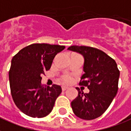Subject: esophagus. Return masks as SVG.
I'll list each match as a JSON object with an SVG mask.
<instances>
[{"label":"esophagus","mask_w":131,"mask_h":131,"mask_svg":"<svg viewBox=\"0 0 131 131\" xmlns=\"http://www.w3.org/2000/svg\"><path fill=\"white\" fill-rule=\"evenodd\" d=\"M67 89H68V86H62V90L63 91H66Z\"/></svg>","instance_id":"esophagus-1"}]
</instances>
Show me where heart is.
Here are the masks:
<instances>
[{
	"label": "heart",
	"mask_w": 131,
	"mask_h": 131,
	"mask_svg": "<svg viewBox=\"0 0 131 131\" xmlns=\"http://www.w3.org/2000/svg\"><path fill=\"white\" fill-rule=\"evenodd\" d=\"M63 81L66 83H69L71 80V77L69 76V75H64L63 77Z\"/></svg>",
	"instance_id": "1"
}]
</instances>
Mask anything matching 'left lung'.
<instances>
[{"label":"left lung","instance_id":"8db88e82","mask_svg":"<svg viewBox=\"0 0 131 131\" xmlns=\"http://www.w3.org/2000/svg\"><path fill=\"white\" fill-rule=\"evenodd\" d=\"M68 49L80 53L84 58V73L79 85L89 89V93H84L76 88L78 95L71 102L73 111L83 119L97 118L106 111L117 93L119 71L117 63L97 48L73 45Z\"/></svg>","mask_w":131,"mask_h":131}]
</instances>
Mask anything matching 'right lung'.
<instances>
[{"label": "right lung", "mask_w": 131, "mask_h": 131, "mask_svg": "<svg viewBox=\"0 0 131 131\" xmlns=\"http://www.w3.org/2000/svg\"><path fill=\"white\" fill-rule=\"evenodd\" d=\"M64 48L35 43L13 57L9 71L11 94L17 107L28 116L41 118L51 112L62 89L56 84L42 85L41 75L50 69L55 56Z\"/></svg>", "instance_id": "right-lung-1"}]
</instances>
